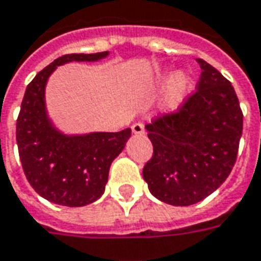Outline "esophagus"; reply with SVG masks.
<instances>
[{
	"label": "esophagus",
	"mask_w": 261,
	"mask_h": 261,
	"mask_svg": "<svg viewBox=\"0 0 261 261\" xmlns=\"http://www.w3.org/2000/svg\"><path fill=\"white\" fill-rule=\"evenodd\" d=\"M131 130H133V133H134V134H144V125H143L141 123L133 124Z\"/></svg>",
	"instance_id": "1"
}]
</instances>
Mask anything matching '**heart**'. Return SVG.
<instances>
[{"label": "heart", "mask_w": 261, "mask_h": 261, "mask_svg": "<svg viewBox=\"0 0 261 261\" xmlns=\"http://www.w3.org/2000/svg\"><path fill=\"white\" fill-rule=\"evenodd\" d=\"M166 77H160L159 83H163ZM193 81L191 77L186 71H177L174 75L170 79L167 87V93L164 97V104L168 110H175L181 104L186 95L190 93Z\"/></svg>", "instance_id": "1"}]
</instances>
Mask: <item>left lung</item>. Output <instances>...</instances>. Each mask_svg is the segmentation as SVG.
I'll list each match as a JSON object with an SVG mask.
<instances>
[{"label":"left lung","mask_w":261,"mask_h":261,"mask_svg":"<svg viewBox=\"0 0 261 261\" xmlns=\"http://www.w3.org/2000/svg\"><path fill=\"white\" fill-rule=\"evenodd\" d=\"M197 63V91L177 113L145 125L154 153L143 177L154 197L171 205L196 204L226 181L243 133L233 86L204 60Z\"/></svg>","instance_id":"obj_1"}]
</instances>
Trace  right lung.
<instances>
[{
  "mask_svg": "<svg viewBox=\"0 0 261 261\" xmlns=\"http://www.w3.org/2000/svg\"><path fill=\"white\" fill-rule=\"evenodd\" d=\"M110 53L68 54L40 71L28 84L17 120L19 160L28 182L41 197L67 207L91 204L102 196L111 163L131 137L118 133L65 134L48 117L45 87L57 67L71 61H100Z\"/></svg>",
  "mask_w": 261,
  "mask_h": 261,
  "instance_id": "1",
  "label": "right lung"
}]
</instances>
